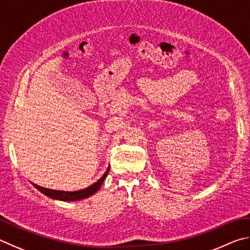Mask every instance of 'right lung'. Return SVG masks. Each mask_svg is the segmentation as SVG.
<instances>
[{
	"label": "right lung",
	"mask_w": 250,
	"mask_h": 250,
	"mask_svg": "<svg viewBox=\"0 0 250 250\" xmlns=\"http://www.w3.org/2000/svg\"><path fill=\"white\" fill-rule=\"evenodd\" d=\"M108 171H109V167L107 168L106 171H105V173L103 174L102 178H100L98 181L93 183V185L85 188V189H82V190H79V191H73V192L46 189V188L37 186V185H35V183H33V185L38 191H41L42 194L49 196V198H51V199L64 201V202H67V201H80V200L89 198V196L93 195L96 191H99L101 186H102L103 181L105 180V178H106Z\"/></svg>",
	"instance_id": "add662e5"
}]
</instances>
